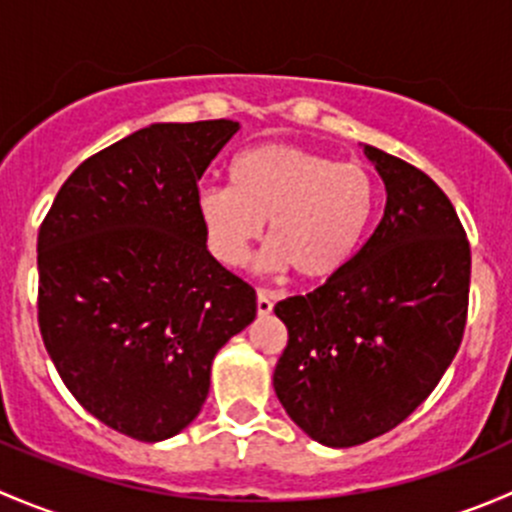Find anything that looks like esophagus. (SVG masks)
<instances>
[{"instance_id": "1", "label": "esophagus", "mask_w": 512, "mask_h": 512, "mask_svg": "<svg viewBox=\"0 0 512 512\" xmlns=\"http://www.w3.org/2000/svg\"><path fill=\"white\" fill-rule=\"evenodd\" d=\"M272 307H275V299H272L270 289H257V314L267 317L272 312Z\"/></svg>"}]
</instances>
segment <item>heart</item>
<instances>
[{"instance_id": "heart-1", "label": "heart", "mask_w": 512, "mask_h": 512, "mask_svg": "<svg viewBox=\"0 0 512 512\" xmlns=\"http://www.w3.org/2000/svg\"><path fill=\"white\" fill-rule=\"evenodd\" d=\"M379 180L364 163L289 143H260L237 153L230 185H205L195 213L208 250L227 267L250 260L267 223L260 262L309 282L327 280L354 260L379 210Z\"/></svg>"}]
</instances>
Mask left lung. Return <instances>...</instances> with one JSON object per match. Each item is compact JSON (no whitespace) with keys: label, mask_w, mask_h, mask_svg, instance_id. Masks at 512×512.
<instances>
[{"label":"left lung","mask_w":512,"mask_h":512,"mask_svg":"<svg viewBox=\"0 0 512 512\" xmlns=\"http://www.w3.org/2000/svg\"><path fill=\"white\" fill-rule=\"evenodd\" d=\"M384 218L354 260L309 294L275 304L287 347L275 394L314 441L349 448L399 426L461 347L471 245L448 195L374 146Z\"/></svg>","instance_id":"1"}]
</instances>
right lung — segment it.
Wrapping results in <instances>:
<instances>
[{
	"label": "right lung",
	"mask_w": 512,
	"mask_h": 512,
	"mask_svg": "<svg viewBox=\"0 0 512 512\" xmlns=\"http://www.w3.org/2000/svg\"><path fill=\"white\" fill-rule=\"evenodd\" d=\"M240 123H153L86 158L39 227V332L74 399L113 431L163 441L208 399L210 364L257 314L208 252L198 180Z\"/></svg>",
	"instance_id": "1"
}]
</instances>
